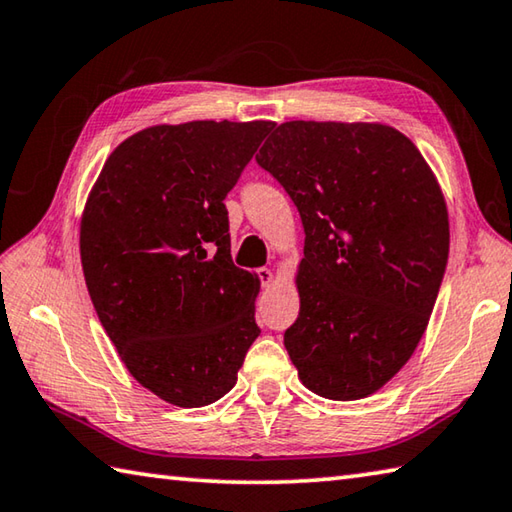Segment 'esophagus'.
<instances>
[{
	"label": "esophagus",
	"instance_id": "obj_1",
	"mask_svg": "<svg viewBox=\"0 0 512 512\" xmlns=\"http://www.w3.org/2000/svg\"><path fill=\"white\" fill-rule=\"evenodd\" d=\"M258 279H261L263 288H270V285H272L274 279H276V274L270 270V267H261V270H258Z\"/></svg>",
	"mask_w": 512,
	"mask_h": 512
}]
</instances>
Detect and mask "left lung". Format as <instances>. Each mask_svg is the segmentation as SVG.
<instances>
[{
	"label": "left lung",
	"mask_w": 512,
	"mask_h": 512,
	"mask_svg": "<svg viewBox=\"0 0 512 512\" xmlns=\"http://www.w3.org/2000/svg\"><path fill=\"white\" fill-rule=\"evenodd\" d=\"M256 161L301 213L299 317L285 348L328 400L380 391L414 355L441 288L450 218L414 141L387 123L288 121Z\"/></svg>",
	"instance_id": "1"
}]
</instances>
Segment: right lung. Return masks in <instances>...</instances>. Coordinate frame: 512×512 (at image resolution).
I'll list each match as a JSON object with an SVG mask.
<instances>
[{
	"instance_id": "right-lung-1",
	"label": "right lung",
	"mask_w": 512,
	"mask_h": 512,
	"mask_svg": "<svg viewBox=\"0 0 512 512\" xmlns=\"http://www.w3.org/2000/svg\"><path fill=\"white\" fill-rule=\"evenodd\" d=\"M272 125H150L112 150L87 195L89 297L125 369L168 405L220 400L261 333V279L231 261L224 197Z\"/></svg>"
}]
</instances>
